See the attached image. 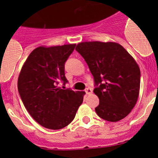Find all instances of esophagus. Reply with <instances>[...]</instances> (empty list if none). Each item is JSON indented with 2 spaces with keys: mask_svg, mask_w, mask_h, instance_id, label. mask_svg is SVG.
I'll return each instance as SVG.
<instances>
[{
  "mask_svg": "<svg viewBox=\"0 0 158 158\" xmlns=\"http://www.w3.org/2000/svg\"><path fill=\"white\" fill-rule=\"evenodd\" d=\"M85 91L86 94L89 95V94H91V93H93V89H92L91 88H87V89H85Z\"/></svg>",
  "mask_w": 158,
  "mask_h": 158,
  "instance_id": "esophagus-1",
  "label": "esophagus"
}]
</instances>
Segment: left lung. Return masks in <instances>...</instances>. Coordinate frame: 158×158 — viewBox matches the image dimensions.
Segmentation results:
<instances>
[{
	"mask_svg": "<svg viewBox=\"0 0 158 158\" xmlns=\"http://www.w3.org/2000/svg\"><path fill=\"white\" fill-rule=\"evenodd\" d=\"M76 51L84 58L94 79L95 94L100 104L95 108L101 118L117 122L136 104L141 73L129 53L116 43L85 42Z\"/></svg>",
	"mask_w": 158,
	"mask_h": 158,
	"instance_id": "left-lung-1",
	"label": "left lung"
}]
</instances>
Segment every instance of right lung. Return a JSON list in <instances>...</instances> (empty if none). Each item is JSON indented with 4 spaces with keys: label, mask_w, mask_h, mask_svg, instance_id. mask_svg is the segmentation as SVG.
Returning a JSON list of instances; mask_svg holds the SVG:
<instances>
[{
    "label": "right lung",
    "mask_w": 158,
    "mask_h": 158,
    "mask_svg": "<svg viewBox=\"0 0 158 158\" xmlns=\"http://www.w3.org/2000/svg\"><path fill=\"white\" fill-rule=\"evenodd\" d=\"M75 47L76 44L37 47L19 75L18 91L23 105L38 123L48 129L59 130L69 125L83 102L85 92L58 86L60 82L63 85L68 82L65 63Z\"/></svg>",
    "instance_id": "1"
}]
</instances>
